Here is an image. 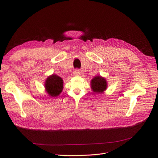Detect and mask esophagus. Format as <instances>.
I'll return each mask as SVG.
<instances>
[{
    "label": "esophagus",
    "mask_w": 158,
    "mask_h": 158,
    "mask_svg": "<svg viewBox=\"0 0 158 158\" xmlns=\"http://www.w3.org/2000/svg\"><path fill=\"white\" fill-rule=\"evenodd\" d=\"M73 73H74V76H79L80 74V71L78 69H76V70H74Z\"/></svg>",
    "instance_id": "1"
}]
</instances>
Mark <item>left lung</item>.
Returning <instances> with one entry per match:
<instances>
[{
    "label": "left lung",
    "mask_w": 158,
    "mask_h": 158,
    "mask_svg": "<svg viewBox=\"0 0 158 158\" xmlns=\"http://www.w3.org/2000/svg\"><path fill=\"white\" fill-rule=\"evenodd\" d=\"M91 87L95 93H102L107 88V82L102 76H95L91 81Z\"/></svg>",
    "instance_id": "1"
}]
</instances>
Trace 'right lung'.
Instances as JSON below:
<instances>
[{
	"mask_svg": "<svg viewBox=\"0 0 158 158\" xmlns=\"http://www.w3.org/2000/svg\"><path fill=\"white\" fill-rule=\"evenodd\" d=\"M45 88L51 96L56 97L63 91V81L59 76L52 74L46 80Z\"/></svg>",
	"mask_w": 158,
	"mask_h": 158,
	"instance_id": "add662e5",
	"label": "right lung"
}]
</instances>
